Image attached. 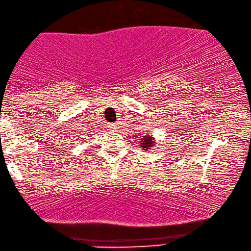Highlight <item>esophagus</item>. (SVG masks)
Segmentation results:
<instances>
[{
  "instance_id": "34e87169",
  "label": "esophagus",
  "mask_w": 251,
  "mask_h": 251,
  "mask_svg": "<svg viewBox=\"0 0 251 251\" xmlns=\"http://www.w3.org/2000/svg\"><path fill=\"white\" fill-rule=\"evenodd\" d=\"M117 126H118V125H116V124H109V125H108L109 130H115V129H117Z\"/></svg>"
}]
</instances>
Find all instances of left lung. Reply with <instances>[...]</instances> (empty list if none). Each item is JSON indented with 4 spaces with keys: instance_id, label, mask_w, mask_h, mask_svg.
I'll use <instances>...</instances> for the list:
<instances>
[{
    "instance_id": "1",
    "label": "left lung",
    "mask_w": 251,
    "mask_h": 251,
    "mask_svg": "<svg viewBox=\"0 0 251 251\" xmlns=\"http://www.w3.org/2000/svg\"><path fill=\"white\" fill-rule=\"evenodd\" d=\"M152 140L151 139L150 136H144V139H142V147L141 148H144V150H148V148H150L151 145H152Z\"/></svg>"
}]
</instances>
